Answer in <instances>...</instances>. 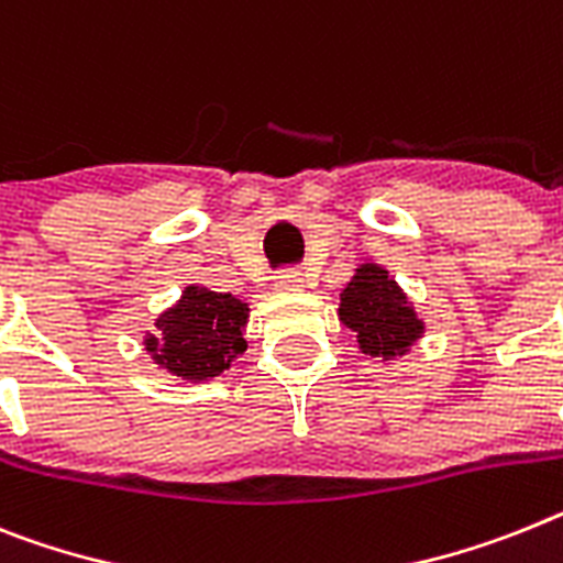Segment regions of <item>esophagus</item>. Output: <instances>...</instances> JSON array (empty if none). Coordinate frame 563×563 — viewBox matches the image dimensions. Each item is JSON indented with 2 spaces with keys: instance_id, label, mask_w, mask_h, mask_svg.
Returning a JSON list of instances; mask_svg holds the SVG:
<instances>
[{
  "instance_id": "obj_1",
  "label": "esophagus",
  "mask_w": 563,
  "mask_h": 563,
  "mask_svg": "<svg viewBox=\"0 0 563 563\" xmlns=\"http://www.w3.org/2000/svg\"><path fill=\"white\" fill-rule=\"evenodd\" d=\"M276 290L278 292H301L307 290V276L299 271H287L276 278Z\"/></svg>"
}]
</instances>
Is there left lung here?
Returning <instances> with one entry per match:
<instances>
[{"label": "left lung", "instance_id": "obj_1", "mask_svg": "<svg viewBox=\"0 0 563 563\" xmlns=\"http://www.w3.org/2000/svg\"><path fill=\"white\" fill-rule=\"evenodd\" d=\"M339 321L353 330L358 350L369 358L396 362L424 335V319L407 299L387 267L362 262L341 287Z\"/></svg>", "mask_w": 563, "mask_h": 563}]
</instances>
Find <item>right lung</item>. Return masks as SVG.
I'll list each match as a JSON object with an SVG mask.
<instances>
[{
  "label": "right lung",
  "instance_id": "add662e5",
  "mask_svg": "<svg viewBox=\"0 0 563 563\" xmlns=\"http://www.w3.org/2000/svg\"><path fill=\"white\" fill-rule=\"evenodd\" d=\"M247 301L187 285L179 301L158 313L156 333H144L142 344L153 364L170 376L190 384L213 382L247 350Z\"/></svg>",
  "mask_w": 563,
  "mask_h": 563
}]
</instances>
